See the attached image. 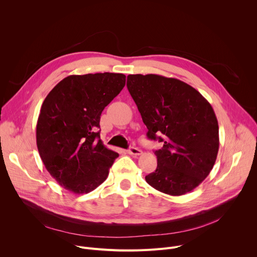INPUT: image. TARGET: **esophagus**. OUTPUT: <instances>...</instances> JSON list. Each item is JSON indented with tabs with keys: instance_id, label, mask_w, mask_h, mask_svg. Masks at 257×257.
Returning <instances> with one entry per match:
<instances>
[{
	"instance_id": "34e87169",
	"label": "esophagus",
	"mask_w": 257,
	"mask_h": 257,
	"mask_svg": "<svg viewBox=\"0 0 257 257\" xmlns=\"http://www.w3.org/2000/svg\"><path fill=\"white\" fill-rule=\"evenodd\" d=\"M127 153H128L129 155H131V156H135V157L140 156V155L142 154V152H141L140 150L136 149V148H130V149L127 151Z\"/></svg>"
}]
</instances>
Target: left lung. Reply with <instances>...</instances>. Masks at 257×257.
Segmentation results:
<instances>
[{"mask_svg": "<svg viewBox=\"0 0 257 257\" xmlns=\"http://www.w3.org/2000/svg\"><path fill=\"white\" fill-rule=\"evenodd\" d=\"M149 139L163 142L155 151L157 170L145 180L155 189L179 196L196 188L210 173L218 152V124L210 103L192 86L161 75H128Z\"/></svg>", "mask_w": 257, "mask_h": 257, "instance_id": "8db88e82", "label": "left lung"}]
</instances>
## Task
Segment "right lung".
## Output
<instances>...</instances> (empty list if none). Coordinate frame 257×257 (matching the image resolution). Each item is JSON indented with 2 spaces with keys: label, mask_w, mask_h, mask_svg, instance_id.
Returning a JSON list of instances; mask_svg holds the SVG:
<instances>
[{
  "label": "right lung",
  "mask_w": 257,
  "mask_h": 257,
  "mask_svg": "<svg viewBox=\"0 0 257 257\" xmlns=\"http://www.w3.org/2000/svg\"><path fill=\"white\" fill-rule=\"evenodd\" d=\"M125 82L126 76L120 73L70 75L45 98L36 144L48 172L68 191L94 190L119 157L103 145L98 129L101 112Z\"/></svg>",
  "instance_id": "add662e5"
}]
</instances>
